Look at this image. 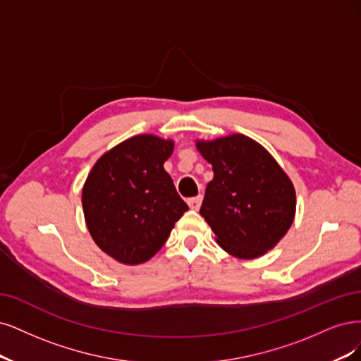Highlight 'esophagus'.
Returning <instances> with one entry per match:
<instances>
[{
    "mask_svg": "<svg viewBox=\"0 0 361 361\" xmlns=\"http://www.w3.org/2000/svg\"><path fill=\"white\" fill-rule=\"evenodd\" d=\"M188 204H189V207L192 208V210H200V207L202 204V195H197L195 197H189Z\"/></svg>",
    "mask_w": 361,
    "mask_h": 361,
    "instance_id": "esophagus-1",
    "label": "esophagus"
}]
</instances>
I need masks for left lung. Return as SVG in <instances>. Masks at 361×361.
Returning <instances> with one entry per match:
<instances>
[{
	"label": "left lung",
	"mask_w": 361,
	"mask_h": 361,
	"mask_svg": "<svg viewBox=\"0 0 361 361\" xmlns=\"http://www.w3.org/2000/svg\"><path fill=\"white\" fill-rule=\"evenodd\" d=\"M196 148L214 172L200 213L219 246L240 259L262 257L294 222L293 181L269 151L244 135L196 141Z\"/></svg>",
	"instance_id": "obj_1"
}]
</instances>
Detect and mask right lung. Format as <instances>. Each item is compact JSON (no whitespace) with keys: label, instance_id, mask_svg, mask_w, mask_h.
Here are the masks:
<instances>
[{"label":"right lung","instance_id":"add662e5","mask_svg":"<svg viewBox=\"0 0 361 361\" xmlns=\"http://www.w3.org/2000/svg\"><path fill=\"white\" fill-rule=\"evenodd\" d=\"M173 141L136 135L106 151L82 189L85 224L97 246L126 265L147 262L189 210L164 164Z\"/></svg>","mask_w":361,"mask_h":361}]
</instances>
